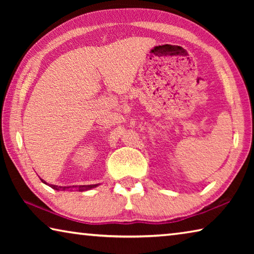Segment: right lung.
Here are the masks:
<instances>
[{
    "mask_svg": "<svg viewBox=\"0 0 254 254\" xmlns=\"http://www.w3.org/2000/svg\"><path fill=\"white\" fill-rule=\"evenodd\" d=\"M42 183L46 184L45 180H42ZM97 186H98L97 184L96 185H81V186H72V188H75V189H77V190H79V191H85V190H89V189H92V188H95ZM50 187L53 188V189H56V190H67V189H69V188L71 189V187L56 186V185H50Z\"/></svg>",
    "mask_w": 254,
    "mask_h": 254,
    "instance_id": "right-lung-1",
    "label": "right lung"
}]
</instances>
